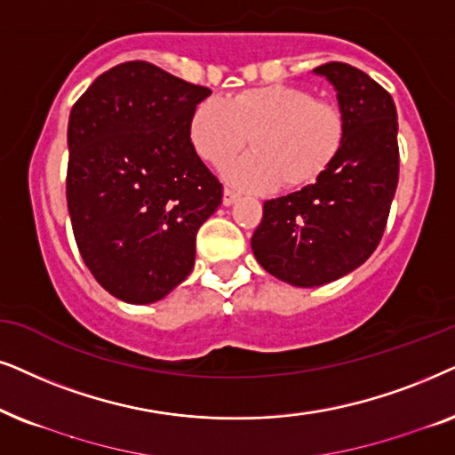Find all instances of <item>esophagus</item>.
<instances>
[{
	"label": "esophagus",
	"instance_id": "1",
	"mask_svg": "<svg viewBox=\"0 0 455 455\" xmlns=\"http://www.w3.org/2000/svg\"><path fill=\"white\" fill-rule=\"evenodd\" d=\"M237 197H239L237 191H233L231 187H224V193H222V204L224 205H231Z\"/></svg>",
	"mask_w": 455,
	"mask_h": 455
}]
</instances>
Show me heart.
<instances>
[{"instance_id": "b5f03b06", "label": "heart", "mask_w": 455, "mask_h": 455, "mask_svg": "<svg viewBox=\"0 0 455 455\" xmlns=\"http://www.w3.org/2000/svg\"><path fill=\"white\" fill-rule=\"evenodd\" d=\"M345 116L332 101L299 84L275 83L208 97L193 108L187 135L212 166L227 164L251 137L253 151L228 166V179L245 189H301L329 171L345 143Z\"/></svg>"}]
</instances>
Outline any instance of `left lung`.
Here are the masks:
<instances>
[{"mask_svg":"<svg viewBox=\"0 0 455 455\" xmlns=\"http://www.w3.org/2000/svg\"><path fill=\"white\" fill-rule=\"evenodd\" d=\"M335 84L347 132L316 183L268 199L253 231V256L295 287L337 281L364 264L383 239L399 179L397 112L387 89L343 62L314 68Z\"/></svg>","mask_w":455,"mask_h":455,"instance_id":"obj_1","label":"left lung"}]
</instances>
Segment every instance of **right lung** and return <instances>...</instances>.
Here are the masks:
<instances>
[{"mask_svg":"<svg viewBox=\"0 0 455 455\" xmlns=\"http://www.w3.org/2000/svg\"><path fill=\"white\" fill-rule=\"evenodd\" d=\"M212 93L149 62L97 76L68 120V202L78 251L114 298L151 304L185 281L196 235L222 202L187 123Z\"/></svg>","mask_w":455,"mask_h":455,"instance_id":"1","label":"right lung"}]
</instances>
